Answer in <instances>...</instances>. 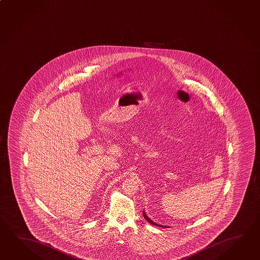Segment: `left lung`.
I'll return each mask as SVG.
<instances>
[{"label": "left lung", "mask_w": 260, "mask_h": 260, "mask_svg": "<svg viewBox=\"0 0 260 260\" xmlns=\"http://www.w3.org/2000/svg\"><path fill=\"white\" fill-rule=\"evenodd\" d=\"M143 216H144V218H145V219H146V220H147L148 222H149V223L152 224V225H155V226H161V225H158V224L155 223V222H153L152 220L149 219L148 216L146 215V213H145V211H143ZM161 227H162V226H161ZM164 227H166V226H164ZM166 228H167V227H166Z\"/></svg>", "instance_id": "left-lung-1"}]
</instances>
